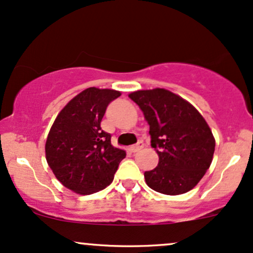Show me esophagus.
Segmentation results:
<instances>
[{"instance_id": "1", "label": "esophagus", "mask_w": 253, "mask_h": 253, "mask_svg": "<svg viewBox=\"0 0 253 253\" xmlns=\"http://www.w3.org/2000/svg\"><path fill=\"white\" fill-rule=\"evenodd\" d=\"M143 147H144V143H143V141H139L138 144H135V145H133V146H130L129 147V151H130V152L135 153V152H139V151L143 149Z\"/></svg>"}]
</instances>
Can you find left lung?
Masks as SVG:
<instances>
[{
    "label": "left lung",
    "instance_id": "obj_1",
    "mask_svg": "<svg viewBox=\"0 0 253 253\" xmlns=\"http://www.w3.org/2000/svg\"><path fill=\"white\" fill-rule=\"evenodd\" d=\"M150 125L151 146L158 167L145 171L151 189L179 195L193 189L210 169L215 139L194 106L167 89L138 90L128 95Z\"/></svg>",
    "mask_w": 253,
    "mask_h": 253
}]
</instances>
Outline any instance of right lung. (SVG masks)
<instances>
[{"instance_id": "1", "label": "right lung", "mask_w": 253, "mask_h": 253, "mask_svg": "<svg viewBox=\"0 0 253 253\" xmlns=\"http://www.w3.org/2000/svg\"><path fill=\"white\" fill-rule=\"evenodd\" d=\"M120 91L92 86L83 90L60 110L45 145L46 161L64 187L81 195L104 189L114 178L124 150L110 143L101 129L107 107Z\"/></svg>"}]
</instances>
